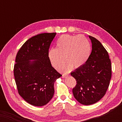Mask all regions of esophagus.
Here are the masks:
<instances>
[{
  "mask_svg": "<svg viewBox=\"0 0 122 122\" xmlns=\"http://www.w3.org/2000/svg\"><path fill=\"white\" fill-rule=\"evenodd\" d=\"M68 75H69L68 73H64V74H63V75H62V77L65 78V77H66L67 76H68Z\"/></svg>",
  "mask_w": 122,
  "mask_h": 122,
  "instance_id": "34e87169",
  "label": "esophagus"
}]
</instances>
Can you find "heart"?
Listing matches in <instances>:
<instances>
[{
    "instance_id": "1",
    "label": "heart",
    "mask_w": 122,
    "mask_h": 122,
    "mask_svg": "<svg viewBox=\"0 0 122 122\" xmlns=\"http://www.w3.org/2000/svg\"><path fill=\"white\" fill-rule=\"evenodd\" d=\"M91 53V44L83 35L72 36L64 34L58 38L56 49L52 48L48 56L52 66L59 70L64 64L65 57L67 61L63 69L69 71L74 66L77 68L86 62Z\"/></svg>"
}]
</instances>
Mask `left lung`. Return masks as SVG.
I'll list each match as a JSON object with an SVG mask.
<instances>
[{"label":"left lung","mask_w":122,"mask_h":122,"mask_svg":"<svg viewBox=\"0 0 122 122\" xmlns=\"http://www.w3.org/2000/svg\"><path fill=\"white\" fill-rule=\"evenodd\" d=\"M89 37L92 44L89 58L71 73L76 81L73 95L83 105L94 104L101 100L106 94L112 76L111 61L107 51L99 41Z\"/></svg>","instance_id":"obj_1"}]
</instances>
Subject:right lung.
<instances>
[{"mask_svg": "<svg viewBox=\"0 0 122 122\" xmlns=\"http://www.w3.org/2000/svg\"><path fill=\"white\" fill-rule=\"evenodd\" d=\"M56 33H41L30 38L18 51L14 76L19 94L29 104L41 107L53 97L54 84L62 75L51 66L49 49ZM30 60H36L32 62Z\"/></svg>", "mask_w": 122, "mask_h": 122, "instance_id": "add662e5", "label": "right lung"}]
</instances>
